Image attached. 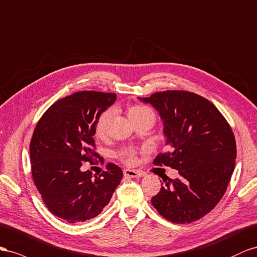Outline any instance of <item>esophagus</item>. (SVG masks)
Returning a JSON list of instances; mask_svg holds the SVG:
<instances>
[{
    "instance_id": "1",
    "label": "esophagus",
    "mask_w": 257,
    "mask_h": 257,
    "mask_svg": "<svg viewBox=\"0 0 257 257\" xmlns=\"http://www.w3.org/2000/svg\"><path fill=\"white\" fill-rule=\"evenodd\" d=\"M123 175H124V177H127V178H140V177H143L144 172L138 171V170L124 169L123 170Z\"/></svg>"
}]
</instances>
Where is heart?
<instances>
[{"label":"heart","instance_id":"b5f03b06","mask_svg":"<svg viewBox=\"0 0 257 257\" xmlns=\"http://www.w3.org/2000/svg\"><path fill=\"white\" fill-rule=\"evenodd\" d=\"M150 112L151 111L146 106L134 105V106L128 108V117L130 119H133L137 116H140V115H143L145 113H150ZM111 118H112V111H109V109L104 111L99 116V118L96 122V127H94V134H96V136L98 138H102L106 135L108 123H109ZM120 157L126 164H129V165L134 164L135 159H136V153L134 150H124L120 153Z\"/></svg>","mask_w":257,"mask_h":257}]
</instances>
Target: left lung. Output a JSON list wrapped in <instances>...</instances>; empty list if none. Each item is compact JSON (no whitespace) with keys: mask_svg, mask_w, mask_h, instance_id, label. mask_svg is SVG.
Returning a JSON list of instances; mask_svg holds the SVG:
<instances>
[{"mask_svg":"<svg viewBox=\"0 0 257 257\" xmlns=\"http://www.w3.org/2000/svg\"><path fill=\"white\" fill-rule=\"evenodd\" d=\"M139 100L159 113L170 150L154 164L180 174L164 180L152 204L168 221L193 223L214 209L228 186L237 156L232 130L213 103L194 92L167 90Z\"/></svg>","mask_w":257,"mask_h":257,"instance_id":"8db88e82","label":"left lung"}]
</instances>
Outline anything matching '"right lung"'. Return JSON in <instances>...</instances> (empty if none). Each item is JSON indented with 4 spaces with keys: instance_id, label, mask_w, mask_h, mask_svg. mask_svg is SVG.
Wrapping results in <instances>:
<instances>
[{
    "instance_id": "right-lung-1",
    "label": "right lung",
    "mask_w": 257,
    "mask_h": 257,
    "mask_svg": "<svg viewBox=\"0 0 257 257\" xmlns=\"http://www.w3.org/2000/svg\"><path fill=\"white\" fill-rule=\"evenodd\" d=\"M115 100V93L78 91L55 102L36 123L30 142L34 184L51 213L68 223L99 215L122 179L111 163L99 177L80 170L84 161L99 157L94 127Z\"/></svg>"
}]
</instances>
